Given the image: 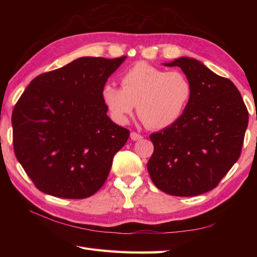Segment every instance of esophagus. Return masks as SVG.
<instances>
[{
    "instance_id": "esophagus-1",
    "label": "esophagus",
    "mask_w": 257,
    "mask_h": 257,
    "mask_svg": "<svg viewBox=\"0 0 257 257\" xmlns=\"http://www.w3.org/2000/svg\"><path fill=\"white\" fill-rule=\"evenodd\" d=\"M130 138H132V140H134V141H137V140L143 139V136L137 134V133H134V132H133L132 134H130Z\"/></svg>"
}]
</instances>
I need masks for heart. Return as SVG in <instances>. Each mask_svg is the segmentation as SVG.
<instances>
[{
    "label": "heart",
    "mask_w": 257,
    "mask_h": 257,
    "mask_svg": "<svg viewBox=\"0 0 257 257\" xmlns=\"http://www.w3.org/2000/svg\"><path fill=\"white\" fill-rule=\"evenodd\" d=\"M122 88L102 87L101 97L112 118L125 123L138 105V114L147 127L165 129L183 116L192 99L193 86L182 72L137 63L125 70Z\"/></svg>",
    "instance_id": "heart-1"
}]
</instances>
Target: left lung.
I'll list each match as a JSON object with an SVG mask.
<instances>
[{
  "label": "left lung",
  "instance_id": "8db88e82",
  "mask_svg": "<svg viewBox=\"0 0 257 257\" xmlns=\"http://www.w3.org/2000/svg\"><path fill=\"white\" fill-rule=\"evenodd\" d=\"M163 65L181 68L193 95L176 123L150 136L155 150L147 168L163 192L199 195L214 189L237 161L248 112L235 85L198 59L183 56Z\"/></svg>",
  "mask_w": 257,
  "mask_h": 257
}]
</instances>
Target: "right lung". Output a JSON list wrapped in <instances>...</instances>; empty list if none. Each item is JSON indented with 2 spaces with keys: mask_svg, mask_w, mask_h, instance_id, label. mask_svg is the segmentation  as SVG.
<instances>
[{
  "mask_svg": "<svg viewBox=\"0 0 257 257\" xmlns=\"http://www.w3.org/2000/svg\"><path fill=\"white\" fill-rule=\"evenodd\" d=\"M125 58L75 59L37 76L16 102L14 152L42 192L84 199L105 183L129 130L107 116L101 90Z\"/></svg>",
  "mask_w": 257,
  "mask_h": 257,
  "instance_id": "add662e5",
  "label": "right lung"
}]
</instances>
